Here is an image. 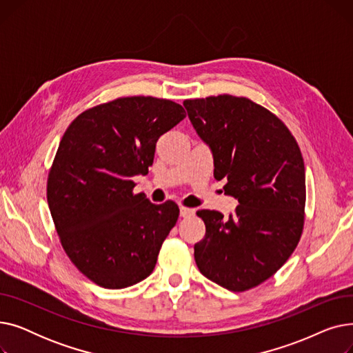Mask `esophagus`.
Returning <instances> with one entry per match:
<instances>
[{"label":"esophagus","mask_w":353,"mask_h":353,"mask_svg":"<svg viewBox=\"0 0 353 353\" xmlns=\"http://www.w3.org/2000/svg\"><path fill=\"white\" fill-rule=\"evenodd\" d=\"M193 214H194V210H193V209L180 206V216H181V217H189V216H193Z\"/></svg>","instance_id":"34e87169"}]
</instances>
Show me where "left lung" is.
<instances>
[{
    "mask_svg": "<svg viewBox=\"0 0 353 353\" xmlns=\"http://www.w3.org/2000/svg\"><path fill=\"white\" fill-rule=\"evenodd\" d=\"M197 134L213 152L214 179L237 199L223 219L199 210L206 234L194 261L212 282L232 292L256 288L279 270L298 246L305 225L306 179L301 148L285 123L248 97L184 100Z\"/></svg>",
    "mask_w": 353,
    "mask_h": 353,
    "instance_id": "1",
    "label": "left lung"
}]
</instances>
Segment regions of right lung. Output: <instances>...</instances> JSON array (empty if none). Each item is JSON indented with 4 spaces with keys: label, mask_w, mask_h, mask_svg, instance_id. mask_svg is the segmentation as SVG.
I'll return each mask as SVG.
<instances>
[{
    "label": "right lung",
    "mask_w": 353,
    "mask_h": 353,
    "mask_svg": "<svg viewBox=\"0 0 353 353\" xmlns=\"http://www.w3.org/2000/svg\"><path fill=\"white\" fill-rule=\"evenodd\" d=\"M184 117L172 100L133 96L87 108L67 127L47 201L64 252L96 285L123 289L153 272L180 210L134 194L132 177L148 172L159 137Z\"/></svg>",
    "instance_id": "obj_1"
}]
</instances>
